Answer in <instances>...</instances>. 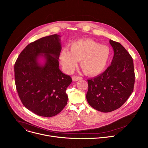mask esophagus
<instances>
[{
	"mask_svg": "<svg viewBox=\"0 0 148 148\" xmlns=\"http://www.w3.org/2000/svg\"><path fill=\"white\" fill-rule=\"evenodd\" d=\"M82 78L79 77V76H75V75L72 77V79L74 81H78V80H81V79H82Z\"/></svg>",
	"mask_w": 148,
	"mask_h": 148,
	"instance_id": "obj_1",
	"label": "esophagus"
}]
</instances>
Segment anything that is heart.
<instances>
[{
	"instance_id": "heart-1",
	"label": "heart",
	"mask_w": 148,
	"mask_h": 148,
	"mask_svg": "<svg viewBox=\"0 0 148 148\" xmlns=\"http://www.w3.org/2000/svg\"><path fill=\"white\" fill-rule=\"evenodd\" d=\"M111 51L105 45L88 39L74 42L70 50L64 49L59 56L62 67L67 73H72L80 61L83 72L88 75H97L106 68L110 60Z\"/></svg>"
}]
</instances>
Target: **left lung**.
<instances>
[{
    "mask_svg": "<svg viewBox=\"0 0 148 148\" xmlns=\"http://www.w3.org/2000/svg\"><path fill=\"white\" fill-rule=\"evenodd\" d=\"M110 43L114 51L111 66L87 80V100L93 108L102 112L120 108L132 93L135 83L132 57L119 43L110 40Z\"/></svg>",
    "mask_w": 148,
    "mask_h": 148,
    "instance_id": "obj_1",
    "label": "left lung"
}]
</instances>
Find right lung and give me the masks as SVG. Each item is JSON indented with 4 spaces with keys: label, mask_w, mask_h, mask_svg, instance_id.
<instances>
[{
    "label": "right lung",
    "mask_w": 148,
    "mask_h": 148,
    "mask_svg": "<svg viewBox=\"0 0 148 148\" xmlns=\"http://www.w3.org/2000/svg\"><path fill=\"white\" fill-rule=\"evenodd\" d=\"M60 37L53 34L30 43L14 64L18 97L27 109L39 116H55L67 103L66 90L72 79L59 69ZM41 58L43 64L39 62Z\"/></svg>",
    "instance_id": "1"
}]
</instances>
